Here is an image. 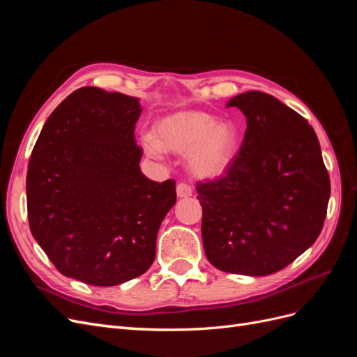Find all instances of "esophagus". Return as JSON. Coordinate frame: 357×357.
I'll use <instances>...</instances> for the list:
<instances>
[{
    "mask_svg": "<svg viewBox=\"0 0 357 357\" xmlns=\"http://www.w3.org/2000/svg\"><path fill=\"white\" fill-rule=\"evenodd\" d=\"M176 190H177L178 198H189V197H192V193H193L192 188L189 185H186V183H178Z\"/></svg>",
    "mask_w": 357,
    "mask_h": 357,
    "instance_id": "obj_1",
    "label": "esophagus"
}]
</instances>
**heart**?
I'll return each instance as SVG.
<instances>
[{"instance_id": "1", "label": "heart", "mask_w": 357, "mask_h": 357, "mask_svg": "<svg viewBox=\"0 0 357 357\" xmlns=\"http://www.w3.org/2000/svg\"><path fill=\"white\" fill-rule=\"evenodd\" d=\"M144 153L162 159L168 153L186 155L188 169L195 177H218L231 165L238 135L229 122H215L204 112L183 110L159 117L152 132L139 138Z\"/></svg>"}]
</instances>
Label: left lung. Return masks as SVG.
<instances>
[{"label":"left lung","instance_id":"left-lung-1","mask_svg":"<svg viewBox=\"0 0 357 357\" xmlns=\"http://www.w3.org/2000/svg\"><path fill=\"white\" fill-rule=\"evenodd\" d=\"M226 107L243 112L247 129L223 176L197 185L204 252L220 271L269 275L317 240L329 174L314 129L273 95L248 91Z\"/></svg>","mask_w":357,"mask_h":357}]
</instances>
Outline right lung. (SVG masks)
<instances>
[{"mask_svg": "<svg viewBox=\"0 0 357 357\" xmlns=\"http://www.w3.org/2000/svg\"><path fill=\"white\" fill-rule=\"evenodd\" d=\"M135 96L93 86L74 91L49 116L26 174L29 229L66 277L116 286L144 274L177 201L176 181L147 178L134 129Z\"/></svg>", "mask_w": 357, "mask_h": 357, "instance_id": "add662e5", "label": "right lung"}]
</instances>
